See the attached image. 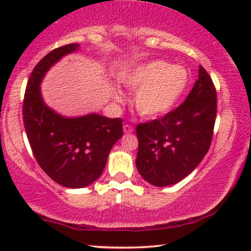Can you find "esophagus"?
I'll list each match as a JSON object with an SVG mask.
<instances>
[{
	"label": "esophagus",
	"instance_id": "1",
	"mask_svg": "<svg viewBox=\"0 0 251 251\" xmlns=\"http://www.w3.org/2000/svg\"><path fill=\"white\" fill-rule=\"evenodd\" d=\"M123 131H125V133H130V132L133 131V128L129 125H125V126H123Z\"/></svg>",
	"mask_w": 251,
	"mask_h": 251
}]
</instances>
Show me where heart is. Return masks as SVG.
I'll list each match as a JSON object with an SVG mask.
<instances>
[{
    "instance_id": "1",
    "label": "heart",
    "mask_w": 251,
    "mask_h": 251,
    "mask_svg": "<svg viewBox=\"0 0 251 251\" xmlns=\"http://www.w3.org/2000/svg\"><path fill=\"white\" fill-rule=\"evenodd\" d=\"M190 73L186 68L163 60H153L126 75L131 89H139L135 105L140 115L156 118L170 112L186 90Z\"/></svg>"
}]
</instances>
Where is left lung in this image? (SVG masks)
I'll use <instances>...</instances> for the list:
<instances>
[{"mask_svg":"<svg viewBox=\"0 0 251 251\" xmlns=\"http://www.w3.org/2000/svg\"><path fill=\"white\" fill-rule=\"evenodd\" d=\"M217 114V92L203 67L183 104L163 118L136 126V167L154 186L184 179L201 162L210 147Z\"/></svg>","mask_w":251,"mask_h":251,"instance_id":"left-lung-1","label":"left lung"}]
</instances>
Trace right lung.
I'll list each match as a JSON object with an SVG mask.
<instances>
[{
    "label": "right lung",
    "mask_w": 251,
    "mask_h": 251,
    "mask_svg": "<svg viewBox=\"0 0 251 251\" xmlns=\"http://www.w3.org/2000/svg\"><path fill=\"white\" fill-rule=\"evenodd\" d=\"M77 43L50 51L30 74L24 97L23 119L34 156L44 173L68 188L85 187L100 176L112 147L123 136L122 119L99 114L65 118L44 104L40 83L49 68Z\"/></svg>",
    "instance_id": "1"
}]
</instances>
